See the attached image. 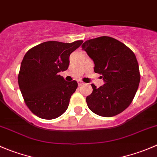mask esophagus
Instances as JSON below:
<instances>
[{
    "label": "esophagus",
    "mask_w": 157,
    "mask_h": 157,
    "mask_svg": "<svg viewBox=\"0 0 157 157\" xmlns=\"http://www.w3.org/2000/svg\"><path fill=\"white\" fill-rule=\"evenodd\" d=\"M77 83H78V86H82V85L84 84V83H83V81H80V80H79V81L77 82Z\"/></svg>",
    "instance_id": "esophagus-1"
}]
</instances>
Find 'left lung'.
<instances>
[{
    "label": "left lung",
    "mask_w": 157,
    "mask_h": 157,
    "mask_svg": "<svg viewBox=\"0 0 157 157\" xmlns=\"http://www.w3.org/2000/svg\"><path fill=\"white\" fill-rule=\"evenodd\" d=\"M82 49L93 61L95 73L101 74L104 83L86 97L89 109L98 115L112 117L122 112L132 102L140 76L134 52L124 43L109 36L86 41Z\"/></svg>",
    "instance_id": "left-lung-1"
}]
</instances>
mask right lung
Listing matches in <instances>:
<instances>
[{
	"mask_svg": "<svg viewBox=\"0 0 157 157\" xmlns=\"http://www.w3.org/2000/svg\"><path fill=\"white\" fill-rule=\"evenodd\" d=\"M83 43L48 41L29 49L23 57L18 83L28 108L36 116L54 119L68 108L77 88L76 80L66 81L58 73L68 68L70 55Z\"/></svg>",
	"mask_w": 157,
	"mask_h": 157,
	"instance_id": "right-lung-1",
	"label": "right lung"
}]
</instances>
